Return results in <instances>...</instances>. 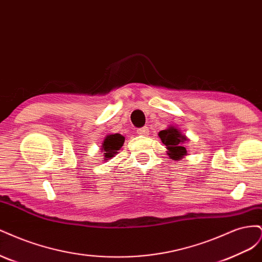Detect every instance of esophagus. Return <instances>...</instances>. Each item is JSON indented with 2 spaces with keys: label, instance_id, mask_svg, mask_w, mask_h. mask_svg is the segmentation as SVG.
I'll return each instance as SVG.
<instances>
[{
  "label": "esophagus",
  "instance_id": "esophagus-1",
  "mask_svg": "<svg viewBox=\"0 0 262 262\" xmlns=\"http://www.w3.org/2000/svg\"><path fill=\"white\" fill-rule=\"evenodd\" d=\"M137 133L139 136H147L148 134V128L147 126H143V128H140L137 130Z\"/></svg>",
  "mask_w": 262,
  "mask_h": 262
}]
</instances>
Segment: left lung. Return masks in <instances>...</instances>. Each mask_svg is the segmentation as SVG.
I'll return each instance as SVG.
<instances>
[{
	"mask_svg": "<svg viewBox=\"0 0 262 262\" xmlns=\"http://www.w3.org/2000/svg\"><path fill=\"white\" fill-rule=\"evenodd\" d=\"M163 143L168 149V155L173 161L181 160L184 155H186L187 150L182 146V143H185L187 138L178 131V129L169 126L168 129L163 130L158 133Z\"/></svg>",
	"mask_w": 262,
	"mask_h": 262,
	"instance_id": "1",
	"label": "left lung"
}]
</instances>
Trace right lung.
<instances>
[{
    "label": "right lung",
    "instance_id": "1",
    "mask_svg": "<svg viewBox=\"0 0 262 262\" xmlns=\"http://www.w3.org/2000/svg\"><path fill=\"white\" fill-rule=\"evenodd\" d=\"M124 143V137L121 136L119 133L115 134H110V136H107L104 143H102L101 149H104V155H105V160H108V158H112L119 149L122 147Z\"/></svg>",
    "mask_w": 262,
    "mask_h": 262
}]
</instances>
